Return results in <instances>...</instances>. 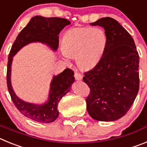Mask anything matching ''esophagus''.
<instances>
[{"instance_id":"obj_1","label":"esophagus","mask_w":147,"mask_h":147,"mask_svg":"<svg viewBox=\"0 0 147 147\" xmlns=\"http://www.w3.org/2000/svg\"><path fill=\"white\" fill-rule=\"evenodd\" d=\"M74 77H75V80H81L82 79V75L81 74L78 72H75L74 73Z\"/></svg>"}]
</instances>
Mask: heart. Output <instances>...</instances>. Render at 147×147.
<instances>
[{
  "label": "heart",
  "instance_id": "heart-1",
  "mask_svg": "<svg viewBox=\"0 0 147 147\" xmlns=\"http://www.w3.org/2000/svg\"><path fill=\"white\" fill-rule=\"evenodd\" d=\"M107 45V37L98 27H75L64 34L62 51L65 57L75 58L82 70H90L101 61Z\"/></svg>",
  "mask_w": 147,
  "mask_h": 147
}]
</instances>
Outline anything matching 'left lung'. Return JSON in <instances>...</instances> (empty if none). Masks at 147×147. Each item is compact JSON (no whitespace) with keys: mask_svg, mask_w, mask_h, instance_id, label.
Masks as SVG:
<instances>
[{"mask_svg":"<svg viewBox=\"0 0 147 147\" xmlns=\"http://www.w3.org/2000/svg\"><path fill=\"white\" fill-rule=\"evenodd\" d=\"M92 26L105 28L107 45L101 61L84 73L90 92L87 110L93 119L111 121L124 116L139 90V55L127 30L112 18H102Z\"/></svg>","mask_w":147,"mask_h":147,"instance_id":"left-lung-1","label":"left lung"}]
</instances>
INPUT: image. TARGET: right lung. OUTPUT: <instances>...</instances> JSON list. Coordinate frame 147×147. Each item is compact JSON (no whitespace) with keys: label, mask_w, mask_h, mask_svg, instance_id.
Masks as SVG:
<instances>
[{"label":"right lung","mask_w":147,"mask_h":147,"mask_svg":"<svg viewBox=\"0 0 147 147\" xmlns=\"http://www.w3.org/2000/svg\"><path fill=\"white\" fill-rule=\"evenodd\" d=\"M70 23L71 22L65 18L35 16L19 33L11 46L8 57L6 73L8 90L18 110L27 118L34 121L50 123L58 117V104L62 96L70 91L71 85L74 82V71L66 68L60 74L54 76L51 83L50 93L47 103L42 105L28 103L17 97L11 87L10 76L13 56L24 45L32 42L47 44L53 50L56 51L59 47L58 35L59 32Z\"/></svg>","instance_id":"1"}]
</instances>
